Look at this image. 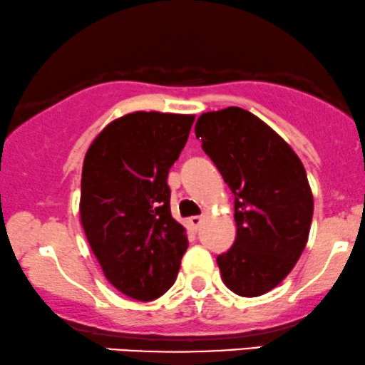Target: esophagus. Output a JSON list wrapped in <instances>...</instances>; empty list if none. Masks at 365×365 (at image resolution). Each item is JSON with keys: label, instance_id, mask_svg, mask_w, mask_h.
I'll list each match as a JSON object with an SVG mask.
<instances>
[{"label": "esophagus", "instance_id": "34e87169", "mask_svg": "<svg viewBox=\"0 0 365 365\" xmlns=\"http://www.w3.org/2000/svg\"><path fill=\"white\" fill-rule=\"evenodd\" d=\"M202 221H204V217H202V216L188 217V225H190L192 230H199V226L202 225Z\"/></svg>", "mask_w": 365, "mask_h": 365}]
</instances>
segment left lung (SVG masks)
Here are the masks:
<instances>
[{
    "label": "left lung",
    "instance_id": "8db88e82",
    "mask_svg": "<svg viewBox=\"0 0 365 365\" xmlns=\"http://www.w3.org/2000/svg\"><path fill=\"white\" fill-rule=\"evenodd\" d=\"M195 135L235 195L236 240L217 257L222 282L238 296H262L287 277L308 243L313 194L304 166L240 107L202 113Z\"/></svg>",
    "mask_w": 365,
    "mask_h": 365
}]
</instances>
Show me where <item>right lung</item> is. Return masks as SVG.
Segmentation results:
<instances>
[{
  "label": "right lung",
  "instance_id": "add662e5",
  "mask_svg": "<svg viewBox=\"0 0 365 365\" xmlns=\"http://www.w3.org/2000/svg\"><path fill=\"white\" fill-rule=\"evenodd\" d=\"M195 115L134 112L115 118L88 148L80 217L91 252L117 291L153 301L173 285L188 248L171 217L168 171Z\"/></svg>",
  "mask_w": 365,
  "mask_h": 365
}]
</instances>
